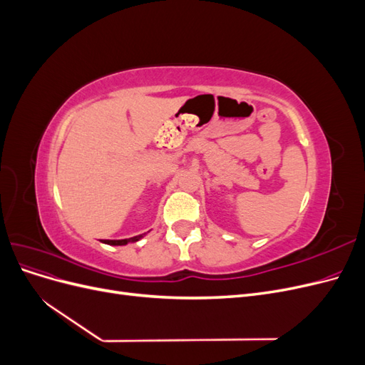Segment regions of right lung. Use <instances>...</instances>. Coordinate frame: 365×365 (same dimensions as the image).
<instances>
[{
    "label": "right lung",
    "mask_w": 365,
    "mask_h": 365,
    "mask_svg": "<svg viewBox=\"0 0 365 365\" xmlns=\"http://www.w3.org/2000/svg\"><path fill=\"white\" fill-rule=\"evenodd\" d=\"M143 236H145V235L134 236V237H129V239H120V240H108V239H105L102 242H103V244H106V245H126V244H129V242L140 240Z\"/></svg>",
    "instance_id": "obj_1"
}]
</instances>
